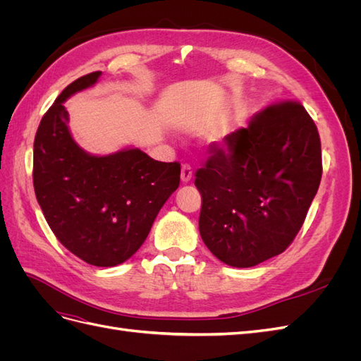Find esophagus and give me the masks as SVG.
Returning <instances> with one entry per match:
<instances>
[{"mask_svg":"<svg viewBox=\"0 0 361 361\" xmlns=\"http://www.w3.org/2000/svg\"><path fill=\"white\" fill-rule=\"evenodd\" d=\"M191 178H192V169H191V166H190V164H183L182 170H180V179H182V182L187 183V182L191 180Z\"/></svg>","mask_w":361,"mask_h":361,"instance_id":"obj_1","label":"esophagus"}]
</instances>
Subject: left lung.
<instances>
[{
	"label": "left lung",
	"mask_w": 361,
	"mask_h": 361,
	"mask_svg": "<svg viewBox=\"0 0 361 361\" xmlns=\"http://www.w3.org/2000/svg\"><path fill=\"white\" fill-rule=\"evenodd\" d=\"M322 178L321 138L295 101L255 114L214 145L195 171L199 231L224 264L250 268L283 253L297 236Z\"/></svg>",
	"instance_id": "obj_1"
}]
</instances>
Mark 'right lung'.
Segmentation results:
<instances>
[{"label": "right lung", "instance_id": "right-lung-1", "mask_svg": "<svg viewBox=\"0 0 361 361\" xmlns=\"http://www.w3.org/2000/svg\"><path fill=\"white\" fill-rule=\"evenodd\" d=\"M99 76L97 71L75 80L42 117L32 185L52 233L71 253L94 267H116L146 241L179 187L180 164L155 161L140 149L94 157L75 143L63 102Z\"/></svg>", "mask_w": 361, "mask_h": 361}]
</instances>
